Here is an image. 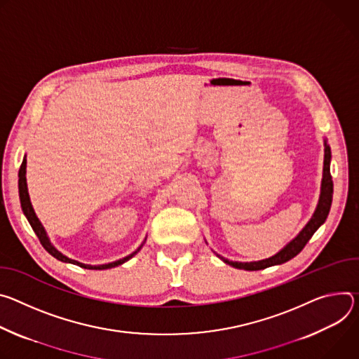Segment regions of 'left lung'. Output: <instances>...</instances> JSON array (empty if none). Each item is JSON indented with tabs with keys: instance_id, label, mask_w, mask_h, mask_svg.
Returning a JSON list of instances; mask_svg holds the SVG:
<instances>
[{
	"instance_id": "left-lung-1",
	"label": "left lung",
	"mask_w": 359,
	"mask_h": 359,
	"mask_svg": "<svg viewBox=\"0 0 359 359\" xmlns=\"http://www.w3.org/2000/svg\"><path fill=\"white\" fill-rule=\"evenodd\" d=\"M325 144V155H324V174H323V184H321V195H320V201H318L316 210L312 215V218L308 221V224L302 228V231L294 238V240L287 244L280 252L275 254L271 258L262 259V261H255V262H235V261H229L221 255H218L225 264L238 268V269H245V271H258V269H264L272 265H280L284 264L290 259H292L294 257H297L304 247L306 245V243L311 240V236L315 233V231L320 228L331 210V204H332V194H334V184H332V177H331V171H330V164H331V148Z\"/></svg>"
}]
</instances>
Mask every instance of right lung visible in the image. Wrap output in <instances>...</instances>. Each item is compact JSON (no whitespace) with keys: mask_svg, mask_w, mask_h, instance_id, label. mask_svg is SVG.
Instances as JSON below:
<instances>
[{"mask_svg":"<svg viewBox=\"0 0 359 359\" xmlns=\"http://www.w3.org/2000/svg\"><path fill=\"white\" fill-rule=\"evenodd\" d=\"M25 168H27V159H25V156H24L22 164H21L20 171H18V192H20L21 208H22V212H24V215L27 217L29 225L32 226L34 232L36 233L39 243H41V245H43L54 258H57L58 261H62V262H68V264L78 265V266L86 268V269H108V268H114V266H118V265H121V264L127 262L130 258H133V257L141 250L142 245H141L137 251H134L133 254H130L128 257H126V258H123V259L114 261V262H109V264H104V265H87V264H81V262H78V261H75V259H71V258L65 257L64 254H61V252L50 243V238L47 236V232H46V229H44V226H43V224L39 222V219L36 218V215H35V212H34V208H32L31 201H29L28 188H27V178H25V172H27V171H25Z\"/></svg>","mask_w":359,"mask_h":359,"instance_id":"add662e5","label":"right lung"}]
</instances>
